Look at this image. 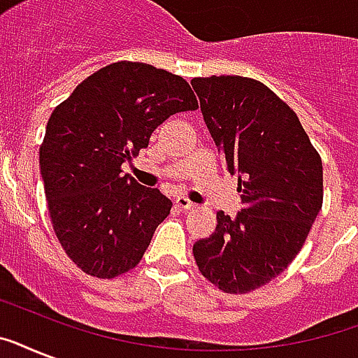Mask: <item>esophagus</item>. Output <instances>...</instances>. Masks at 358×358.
<instances>
[{
	"label": "esophagus",
	"mask_w": 358,
	"mask_h": 358,
	"mask_svg": "<svg viewBox=\"0 0 358 358\" xmlns=\"http://www.w3.org/2000/svg\"><path fill=\"white\" fill-rule=\"evenodd\" d=\"M174 204H176V208H180V210H193L195 208V204L189 201V199H185V196H178L176 201H174Z\"/></svg>",
	"instance_id": "34e87169"
}]
</instances>
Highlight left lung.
I'll return each instance as SVG.
<instances>
[{"instance_id": "8db88e82", "label": "left lung", "mask_w": 358, "mask_h": 358, "mask_svg": "<svg viewBox=\"0 0 358 358\" xmlns=\"http://www.w3.org/2000/svg\"><path fill=\"white\" fill-rule=\"evenodd\" d=\"M230 174L241 212L217 213L193 245L202 277L224 294H249L280 275L303 249L323 204L322 157L297 115L262 81L212 76L191 81Z\"/></svg>"}]
</instances>
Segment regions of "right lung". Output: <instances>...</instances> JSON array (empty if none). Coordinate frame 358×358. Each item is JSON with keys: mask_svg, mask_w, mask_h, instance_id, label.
Wrapping results in <instances>:
<instances>
[{"mask_svg": "<svg viewBox=\"0 0 358 358\" xmlns=\"http://www.w3.org/2000/svg\"><path fill=\"white\" fill-rule=\"evenodd\" d=\"M199 108L189 83L146 63L119 61L76 87L48 120L38 159L53 232L96 278L134 269L173 202L122 174L171 115Z\"/></svg>", "mask_w": 358, "mask_h": 358, "instance_id": "add662e5", "label": "right lung"}]
</instances>
